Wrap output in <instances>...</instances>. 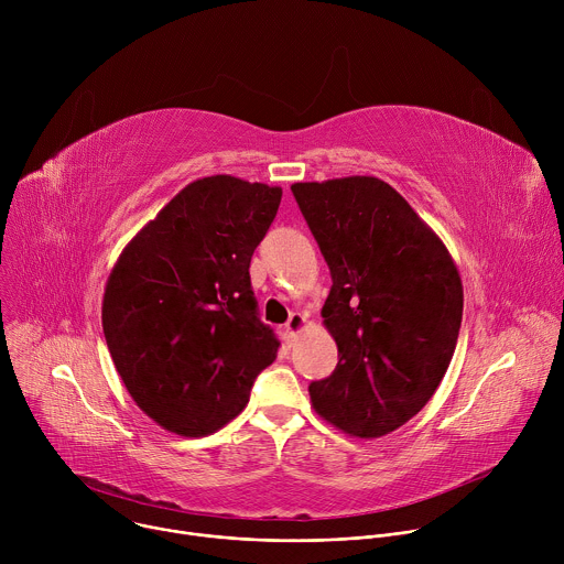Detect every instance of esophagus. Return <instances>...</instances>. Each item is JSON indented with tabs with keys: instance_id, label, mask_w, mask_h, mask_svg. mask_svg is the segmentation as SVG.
<instances>
[{
	"instance_id": "esophagus-1",
	"label": "esophagus",
	"mask_w": 564,
	"mask_h": 564,
	"mask_svg": "<svg viewBox=\"0 0 564 564\" xmlns=\"http://www.w3.org/2000/svg\"><path fill=\"white\" fill-rule=\"evenodd\" d=\"M305 326H307V316L301 314V312H294V314L290 316L288 324H285V337H288V341L292 344V341L299 337V333H303Z\"/></svg>"
}]
</instances>
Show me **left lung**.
Masks as SVG:
<instances>
[{"mask_svg":"<svg viewBox=\"0 0 564 564\" xmlns=\"http://www.w3.org/2000/svg\"><path fill=\"white\" fill-rule=\"evenodd\" d=\"M333 288L321 310L335 372L310 383L314 411L359 440L388 435L437 390L462 326L464 290L442 238L375 176L294 183Z\"/></svg>","mask_w":564,"mask_h":564,"instance_id":"obj_1","label":"left lung"}]
</instances>
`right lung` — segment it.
<instances>
[{
	"label": "right lung",
	"instance_id": "right-lung-1",
	"mask_svg": "<svg viewBox=\"0 0 564 564\" xmlns=\"http://www.w3.org/2000/svg\"><path fill=\"white\" fill-rule=\"evenodd\" d=\"M283 189L227 174L181 189L122 250L102 301L122 383L158 426L212 435L248 406L279 339L261 324L250 261Z\"/></svg>",
	"mask_w": 564,
	"mask_h": 564
}]
</instances>
